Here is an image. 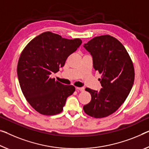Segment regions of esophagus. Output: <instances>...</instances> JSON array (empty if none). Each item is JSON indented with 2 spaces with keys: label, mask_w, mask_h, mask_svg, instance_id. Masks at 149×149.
Instances as JSON below:
<instances>
[{
  "label": "esophagus",
  "mask_w": 149,
  "mask_h": 149,
  "mask_svg": "<svg viewBox=\"0 0 149 149\" xmlns=\"http://www.w3.org/2000/svg\"><path fill=\"white\" fill-rule=\"evenodd\" d=\"M76 89L77 91H84V87H76Z\"/></svg>",
  "instance_id": "1"
}]
</instances>
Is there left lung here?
Segmentation results:
<instances>
[{
  "mask_svg": "<svg viewBox=\"0 0 149 149\" xmlns=\"http://www.w3.org/2000/svg\"><path fill=\"white\" fill-rule=\"evenodd\" d=\"M84 47L93 56L95 70L102 74L98 81L102 88L99 92L86 88L91 100L83 110L92 117H106L119 108L129 95L134 81L133 64L124 46L112 36H96Z\"/></svg>",
  "mask_w": 149,
  "mask_h": 149,
  "instance_id": "left-lung-1",
  "label": "left lung"
}]
</instances>
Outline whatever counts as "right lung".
Here are the masks:
<instances>
[{
	"label": "right lung",
	"instance_id": "add662e5",
	"mask_svg": "<svg viewBox=\"0 0 149 149\" xmlns=\"http://www.w3.org/2000/svg\"><path fill=\"white\" fill-rule=\"evenodd\" d=\"M80 38L67 39L51 32L33 38L21 52L17 75L22 92L33 108L44 115L61 113L68 97L74 92L51 74L63 67L68 56L81 45Z\"/></svg>",
	"mask_w": 149,
	"mask_h": 149
}]
</instances>
